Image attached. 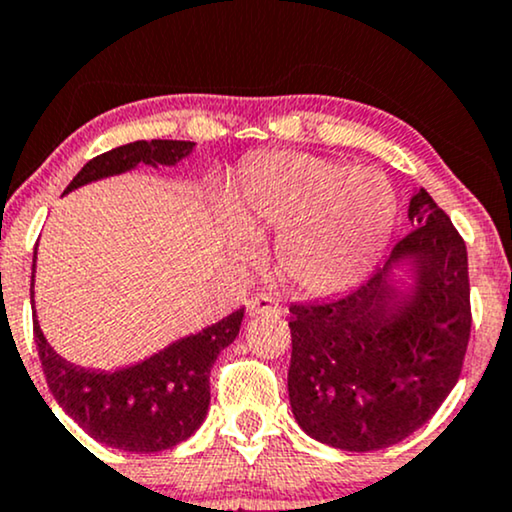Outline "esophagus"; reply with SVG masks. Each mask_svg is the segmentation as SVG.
<instances>
[{
	"instance_id": "1",
	"label": "esophagus",
	"mask_w": 512,
	"mask_h": 512,
	"mask_svg": "<svg viewBox=\"0 0 512 512\" xmlns=\"http://www.w3.org/2000/svg\"><path fill=\"white\" fill-rule=\"evenodd\" d=\"M248 315L257 317V315H283V307L279 305V300L272 298V295L260 293L255 298L248 300Z\"/></svg>"
}]
</instances>
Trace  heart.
<instances>
[{"instance_id": "obj_1", "label": "heart", "mask_w": 512, "mask_h": 512, "mask_svg": "<svg viewBox=\"0 0 512 512\" xmlns=\"http://www.w3.org/2000/svg\"><path fill=\"white\" fill-rule=\"evenodd\" d=\"M398 202L377 169L307 152L245 159L231 193L233 248L248 257L252 238L281 233V272L300 291L341 293L365 276L389 245Z\"/></svg>"}]
</instances>
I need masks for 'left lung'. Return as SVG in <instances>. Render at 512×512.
<instances>
[{
  "instance_id": "8db88e82",
  "label": "left lung",
  "mask_w": 512,
  "mask_h": 512,
  "mask_svg": "<svg viewBox=\"0 0 512 512\" xmlns=\"http://www.w3.org/2000/svg\"><path fill=\"white\" fill-rule=\"evenodd\" d=\"M412 231L372 279L338 300L291 305L288 398L312 439L341 451H379L422 427L463 369L470 341L465 240L420 188ZM408 266L412 289L392 269Z\"/></svg>"
}]
</instances>
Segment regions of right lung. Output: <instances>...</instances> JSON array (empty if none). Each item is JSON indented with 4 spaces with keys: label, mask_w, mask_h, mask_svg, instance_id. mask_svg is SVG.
I'll return each instance as SVG.
<instances>
[{
    "label": "right lung",
    "mask_w": 512,
    "mask_h": 512,
    "mask_svg": "<svg viewBox=\"0 0 512 512\" xmlns=\"http://www.w3.org/2000/svg\"><path fill=\"white\" fill-rule=\"evenodd\" d=\"M188 140H135L90 159L64 193L123 174L138 164L174 166L193 152ZM33 252V276H35ZM33 298V288H30ZM245 310L159 350L138 365L97 372L64 360L49 346L33 312L35 346L52 396L92 439L128 453H157L186 441L209 410V372L238 336Z\"/></svg>",
    "instance_id": "obj_1"
}]
</instances>
